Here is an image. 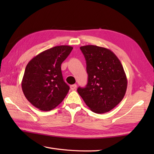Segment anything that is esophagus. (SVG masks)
I'll return each mask as SVG.
<instances>
[{
	"label": "esophagus",
	"instance_id": "obj_1",
	"mask_svg": "<svg viewBox=\"0 0 154 154\" xmlns=\"http://www.w3.org/2000/svg\"><path fill=\"white\" fill-rule=\"evenodd\" d=\"M77 88V85L76 84H74V85H71L70 86V89L72 90V91H74Z\"/></svg>",
	"mask_w": 154,
	"mask_h": 154
}]
</instances>
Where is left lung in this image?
<instances>
[{
    "label": "left lung",
    "mask_w": 154,
    "mask_h": 154,
    "mask_svg": "<svg viewBox=\"0 0 154 154\" xmlns=\"http://www.w3.org/2000/svg\"><path fill=\"white\" fill-rule=\"evenodd\" d=\"M80 49L86 60L88 83L77 92L93 112H109L126 94L128 82L122 65L109 49L94 45Z\"/></svg>",
    "instance_id": "left-lung-1"
}]
</instances>
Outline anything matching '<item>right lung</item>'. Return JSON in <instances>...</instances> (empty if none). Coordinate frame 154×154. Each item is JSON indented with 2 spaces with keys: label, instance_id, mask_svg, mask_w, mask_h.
<instances>
[{
  "label": "right lung",
  "instance_id": "1",
  "mask_svg": "<svg viewBox=\"0 0 154 154\" xmlns=\"http://www.w3.org/2000/svg\"><path fill=\"white\" fill-rule=\"evenodd\" d=\"M73 47L58 45L41 52L28 62L22 81L24 96L39 110L50 111L64 99L69 90L61 65Z\"/></svg>",
  "mask_w": 154,
  "mask_h": 154
}]
</instances>
